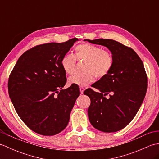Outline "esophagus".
<instances>
[{"instance_id": "1", "label": "esophagus", "mask_w": 159, "mask_h": 159, "mask_svg": "<svg viewBox=\"0 0 159 159\" xmlns=\"http://www.w3.org/2000/svg\"><path fill=\"white\" fill-rule=\"evenodd\" d=\"M84 90H85V88L83 87H80V93L83 94V92H84Z\"/></svg>"}]
</instances>
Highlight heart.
Returning <instances> with one entry per match:
<instances>
[{"label": "heart", "instance_id": "b5f03b06", "mask_svg": "<svg viewBox=\"0 0 159 159\" xmlns=\"http://www.w3.org/2000/svg\"><path fill=\"white\" fill-rule=\"evenodd\" d=\"M75 54H66L61 60V66L64 72L72 74L77 61H85L83 73L75 74L70 76L67 82L69 85L85 87L93 81L94 76L98 79L107 75L113 65V55L109 51L101 47L90 43H83L74 48Z\"/></svg>", "mask_w": 159, "mask_h": 159}]
</instances>
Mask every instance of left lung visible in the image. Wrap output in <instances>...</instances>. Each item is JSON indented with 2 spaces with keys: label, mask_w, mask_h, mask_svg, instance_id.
Returning <instances> with one entry per match:
<instances>
[{
  "label": "left lung",
  "mask_w": 159,
  "mask_h": 159,
  "mask_svg": "<svg viewBox=\"0 0 159 159\" xmlns=\"http://www.w3.org/2000/svg\"><path fill=\"white\" fill-rule=\"evenodd\" d=\"M106 46L113 55V65L109 74L93 84L99 90L87 89L89 97L88 117L92 126L104 133L119 131L136 116L147 91L148 78L143 63L134 50L110 39H84ZM109 93V99L105 97Z\"/></svg>",
  "instance_id": "8db88e82"
}]
</instances>
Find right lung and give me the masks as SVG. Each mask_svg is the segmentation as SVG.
Here are the masks:
<instances>
[{"mask_svg":"<svg viewBox=\"0 0 159 159\" xmlns=\"http://www.w3.org/2000/svg\"><path fill=\"white\" fill-rule=\"evenodd\" d=\"M78 40L33 47L20 56L10 74L13 105L23 122L39 134L55 135L68 124L80 90L76 85L62 89L67 79L61 60Z\"/></svg>","mask_w":159,"mask_h":159,"instance_id":"1","label":"right lung"}]
</instances>
